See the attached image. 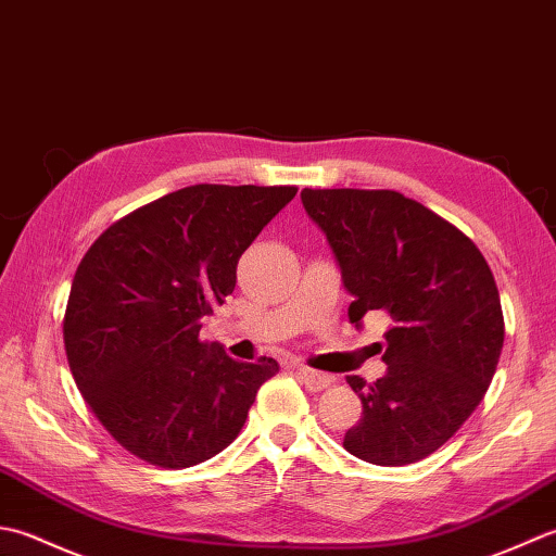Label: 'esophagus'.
Masks as SVG:
<instances>
[{"instance_id": "obj_1", "label": "esophagus", "mask_w": 556, "mask_h": 556, "mask_svg": "<svg viewBox=\"0 0 556 556\" xmlns=\"http://www.w3.org/2000/svg\"><path fill=\"white\" fill-rule=\"evenodd\" d=\"M298 377L304 383V389H309V391H324L333 383L331 374L316 371L312 367H298Z\"/></svg>"}]
</instances>
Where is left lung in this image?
Returning <instances> with one entry per match:
<instances>
[{
  "label": "left lung",
  "mask_w": 556,
  "mask_h": 556,
  "mask_svg": "<svg viewBox=\"0 0 556 556\" xmlns=\"http://www.w3.org/2000/svg\"><path fill=\"white\" fill-rule=\"evenodd\" d=\"M326 232L353 302L391 319L374 383L348 377L362 417L345 451L374 466L427 458L458 432L484 399L504 348L500 290L468 235L393 189H302Z\"/></svg>",
  "instance_id": "1"
}]
</instances>
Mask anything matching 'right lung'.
<instances>
[{"label":"right lung","mask_w":556,"mask_h":556,"mask_svg":"<svg viewBox=\"0 0 556 556\" xmlns=\"http://www.w3.org/2000/svg\"><path fill=\"white\" fill-rule=\"evenodd\" d=\"M298 187L194 185L124 215L90 244L64 312L84 401L119 446L157 468L213 458L242 432L274 357L237 362L201 341L237 262Z\"/></svg>","instance_id":"obj_1"}]
</instances>
